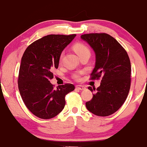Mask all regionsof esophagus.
<instances>
[{
  "label": "esophagus",
  "instance_id": "34e87169",
  "mask_svg": "<svg viewBox=\"0 0 147 147\" xmlns=\"http://www.w3.org/2000/svg\"><path fill=\"white\" fill-rule=\"evenodd\" d=\"M76 88L78 89V90H83L85 89V87L84 86H81V85H77L76 86Z\"/></svg>",
  "mask_w": 147,
  "mask_h": 147
}]
</instances>
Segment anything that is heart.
<instances>
[{
    "mask_svg": "<svg viewBox=\"0 0 147 147\" xmlns=\"http://www.w3.org/2000/svg\"><path fill=\"white\" fill-rule=\"evenodd\" d=\"M72 48H73V50H75V52L77 54V55H78L79 57L83 56V55H86V54L90 53V49L88 48V47L83 43H76L73 45V47H72ZM62 56H63V55L61 54L59 57L60 61L62 59ZM82 73V72H80L74 74L73 78L76 79V80H79V79H80V75Z\"/></svg>",
    "mask_w": 147,
    "mask_h": 147,
    "instance_id": "1",
    "label": "heart"
}]
</instances>
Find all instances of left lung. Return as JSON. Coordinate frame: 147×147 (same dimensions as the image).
<instances>
[{
    "label": "left lung",
    "mask_w": 147,
    "mask_h": 147,
    "mask_svg": "<svg viewBox=\"0 0 147 147\" xmlns=\"http://www.w3.org/2000/svg\"><path fill=\"white\" fill-rule=\"evenodd\" d=\"M81 38L95 53V66L90 80L101 79L100 86L90 101L86 102L90 112L97 116H109L124 104L131 87V66L129 55L118 41L106 33L85 34Z\"/></svg>",
    "instance_id": "1"
}]
</instances>
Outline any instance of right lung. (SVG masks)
<instances>
[{
    "mask_svg": "<svg viewBox=\"0 0 147 147\" xmlns=\"http://www.w3.org/2000/svg\"><path fill=\"white\" fill-rule=\"evenodd\" d=\"M75 36L47 35L31 43L23 53L18 90L26 107L36 117L48 119L57 116L64 109L65 95L75 90L72 84L55 89L50 80L54 77L52 70L58 68L62 51Z\"/></svg>",
    "mask_w": 147,
    "mask_h": 147,
    "instance_id": "right-lung-1",
    "label": "right lung"
}]
</instances>
